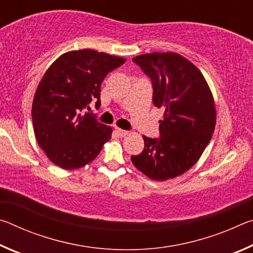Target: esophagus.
Listing matches in <instances>:
<instances>
[{"mask_svg": "<svg viewBox=\"0 0 253 253\" xmlns=\"http://www.w3.org/2000/svg\"><path fill=\"white\" fill-rule=\"evenodd\" d=\"M115 132L119 136V137H125L126 135H128V131L127 130H124V129H121V128L116 127L115 128Z\"/></svg>", "mask_w": 253, "mask_h": 253, "instance_id": "esophagus-1", "label": "esophagus"}]
</instances>
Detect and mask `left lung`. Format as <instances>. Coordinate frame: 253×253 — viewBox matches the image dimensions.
Masks as SVG:
<instances>
[{"mask_svg": "<svg viewBox=\"0 0 253 253\" xmlns=\"http://www.w3.org/2000/svg\"><path fill=\"white\" fill-rule=\"evenodd\" d=\"M132 61L151 78L154 105L165 113L160 138L143 136V152L131 162L154 181L174 178L199 161L211 140L216 122L212 92L198 68L178 53H146Z\"/></svg>", "mask_w": 253, "mask_h": 253, "instance_id": "8db88e82", "label": "left lung"}]
</instances>
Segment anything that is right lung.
I'll return each mask as SVG.
<instances>
[{
	"mask_svg": "<svg viewBox=\"0 0 253 253\" xmlns=\"http://www.w3.org/2000/svg\"><path fill=\"white\" fill-rule=\"evenodd\" d=\"M126 59L91 49L69 51L42 77L32 102L34 135L49 160L76 169L95 160L113 129L96 119L89 104L100 106L102 80Z\"/></svg>",
	"mask_w": 253,
	"mask_h": 253,
	"instance_id": "right-lung-1",
	"label": "right lung"
}]
</instances>
